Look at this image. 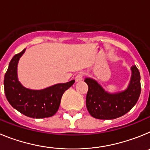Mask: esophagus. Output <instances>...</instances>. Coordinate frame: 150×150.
<instances>
[{
	"label": "esophagus",
	"instance_id": "obj_1",
	"mask_svg": "<svg viewBox=\"0 0 150 150\" xmlns=\"http://www.w3.org/2000/svg\"><path fill=\"white\" fill-rule=\"evenodd\" d=\"M83 79V74H78L76 76V77H75V80H76V82H80L82 81Z\"/></svg>",
	"mask_w": 150,
	"mask_h": 150
}]
</instances>
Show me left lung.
Wrapping results in <instances>:
<instances>
[{
	"mask_svg": "<svg viewBox=\"0 0 150 150\" xmlns=\"http://www.w3.org/2000/svg\"><path fill=\"white\" fill-rule=\"evenodd\" d=\"M132 76L124 91L109 93L95 79L86 78L88 86L86 107L91 116L99 120H114L123 116L136 104L140 95V75L135 65L131 67Z\"/></svg>",
	"mask_w": 150,
	"mask_h": 150,
	"instance_id": "1",
	"label": "left lung"
}]
</instances>
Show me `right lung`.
Wrapping results in <instances>:
<instances>
[{"instance_id":"1","label":"right lung","mask_w":150,"mask_h":150,"mask_svg":"<svg viewBox=\"0 0 150 150\" xmlns=\"http://www.w3.org/2000/svg\"><path fill=\"white\" fill-rule=\"evenodd\" d=\"M25 50L14 55L9 64L4 80L6 99L14 109L26 116L36 119L52 116L59 110L64 92L75 80L55 84L40 90L24 87L18 81L17 67Z\"/></svg>"}]
</instances>
